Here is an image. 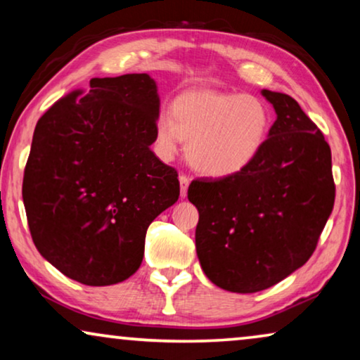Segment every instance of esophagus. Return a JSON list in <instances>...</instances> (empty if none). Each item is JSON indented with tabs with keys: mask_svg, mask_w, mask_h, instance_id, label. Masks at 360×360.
Wrapping results in <instances>:
<instances>
[{
	"mask_svg": "<svg viewBox=\"0 0 360 360\" xmlns=\"http://www.w3.org/2000/svg\"><path fill=\"white\" fill-rule=\"evenodd\" d=\"M179 180H180V195L181 198H185L186 190H188V185H190V179L186 175H180Z\"/></svg>",
	"mask_w": 360,
	"mask_h": 360,
	"instance_id": "obj_1",
	"label": "esophagus"
}]
</instances>
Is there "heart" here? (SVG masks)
<instances>
[{"label":"heart","mask_w":360,"mask_h":360,"mask_svg":"<svg viewBox=\"0 0 360 360\" xmlns=\"http://www.w3.org/2000/svg\"><path fill=\"white\" fill-rule=\"evenodd\" d=\"M272 112L262 98L213 90L176 96L170 112L154 122V149L174 159L184 139L186 155L200 174L224 179L254 164L269 139Z\"/></svg>","instance_id":"obj_1"}]
</instances>
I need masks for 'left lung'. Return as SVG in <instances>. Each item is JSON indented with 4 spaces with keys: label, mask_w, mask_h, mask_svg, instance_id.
Returning a JSON list of instances; mask_svg holds the SVG:
<instances>
[{
    "label": "left lung",
    "mask_w": 360,
    "mask_h": 360,
    "mask_svg": "<svg viewBox=\"0 0 360 360\" xmlns=\"http://www.w3.org/2000/svg\"><path fill=\"white\" fill-rule=\"evenodd\" d=\"M262 95L277 120L254 164L188 186L200 213L195 243L201 269L216 287L234 293L260 292L307 264L336 195L323 132L292 96Z\"/></svg>",
    "instance_id": "1"
}]
</instances>
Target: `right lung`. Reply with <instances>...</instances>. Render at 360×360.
Listing matches in <instances>:
<instances>
[{"label":"right lung","instance_id":"obj_1","mask_svg":"<svg viewBox=\"0 0 360 360\" xmlns=\"http://www.w3.org/2000/svg\"><path fill=\"white\" fill-rule=\"evenodd\" d=\"M160 100L154 78H91L34 129L22 200L41 255L91 287L129 278L149 224L179 200V174L150 150Z\"/></svg>","mask_w":360,"mask_h":360}]
</instances>
